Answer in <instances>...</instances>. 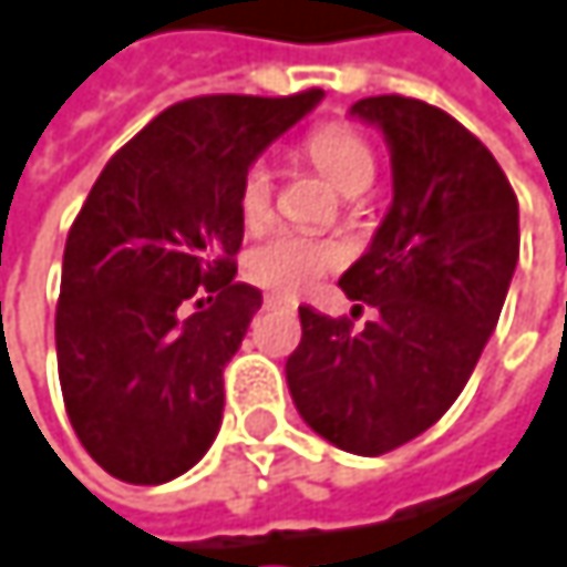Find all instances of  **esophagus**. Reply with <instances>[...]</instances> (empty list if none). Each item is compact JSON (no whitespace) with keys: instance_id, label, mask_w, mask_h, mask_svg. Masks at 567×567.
<instances>
[{"instance_id":"esophagus-1","label":"esophagus","mask_w":567,"mask_h":567,"mask_svg":"<svg viewBox=\"0 0 567 567\" xmlns=\"http://www.w3.org/2000/svg\"><path fill=\"white\" fill-rule=\"evenodd\" d=\"M262 305H266V308H276V305H282V298H279V295H266Z\"/></svg>"}]
</instances>
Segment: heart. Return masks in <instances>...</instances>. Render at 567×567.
I'll list each match as a JSON object with an SVG mask.
<instances>
[{"label": "heart", "instance_id": "heart-1", "mask_svg": "<svg viewBox=\"0 0 567 567\" xmlns=\"http://www.w3.org/2000/svg\"><path fill=\"white\" fill-rule=\"evenodd\" d=\"M305 154L344 196H361L374 183V171H378L374 154L364 144V137L354 134L351 127L331 124L315 131L305 141ZM269 206H272V167L266 161H256L239 186V213L246 223H259L269 213ZM334 262H338L334 246L295 229H276L246 252L249 279L282 295L308 291Z\"/></svg>", "mask_w": 567, "mask_h": 567}]
</instances>
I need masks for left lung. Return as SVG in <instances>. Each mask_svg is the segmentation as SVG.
I'll return each mask as SVG.
<instances>
[{"mask_svg":"<svg viewBox=\"0 0 567 567\" xmlns=\"http://www.w3.org/2000/svg\"><path fill=\"white\" fill-rule=\"evenodd\" d=\"M351 117L384 134L394 171L391 209L338 282L378 318L354 331L301 305L285 381L318 436L381 456L430 430L466 388L518 262V199L496 157L426 101L364 97Z\"/></svg>","mask_w":567,"mask_h":567,"instance_id":"obj_1","label":"left lung"}]
</instances>
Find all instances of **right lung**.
Listing matches in <instances>:
<instances>
[{
    "mask_svg": "<svg viewBox=\"0 0 567 567\" xmlns=\"http://www.w3.org/2000/svg\"><path fill=\"white\" fill-rule=\"evenodd\" d=\"M318 101V87L179 101L91 186L64 243L58 381L81 446L114 480L171 483L213 446L223 368L262 308L256 285L236 282L239 186Z\"/></svg>",
    "mask_w": 567,
    "mask_h": 567,
    "instance_id": "obj_1",
    "label": "right lung"
}]
</instances>
